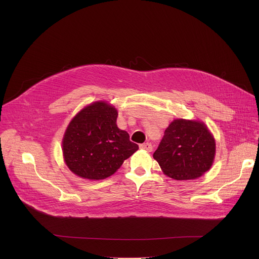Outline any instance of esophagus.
<instances>
[{"instance_id": "esophagus-1", "label": "esophagus", "mask_w": 259, "mask_h": 259, "mask_svg": "<svg viewBox=\"0 0 259 259\" xmlns=\"http://www.w3.org/2000/svg\"><path fill=\"white\" fill-rule=\"evenodd\" d=\"M139 147H140V149H142V150L147 151V152H152V151H153V145H152L151 143H149V142L140 144Z\"/></svg>"}]
</instances>
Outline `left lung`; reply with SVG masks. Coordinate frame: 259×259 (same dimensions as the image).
<instances>
[{
	"label": "left lung",
	"instance_id": "left-lung-1",
	"mask_svg": "<svg viewBox=\"0 0 259 259\" xmlns=\"http://www.w3.org/2000/svg\"><path fill=\"white\" fill-rule=\"evenodd\" d=\"M215 140L199 121L174 120L154 153L163 172L176 180L200 177L212 166Z\"/></svg>",
	"mask_w": 259,
	"mask_h": 259
}]
</instances>
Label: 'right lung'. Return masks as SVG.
Segmentation results:
<instances>
[{
	"mask_svg": "<svg viewBox=\"0 0 259 259\" xmlns=\"http://www.w3.org/2000/svg\"><path fill=\"white\" fill-rule=\"evenodd\" d=\"M118 112L103 101L94 102L71 120L62 140L65 164L87 179L113 175L132 156L138 145L117 126Z\"/></svg>",
	"mask_w": 259,
	"mask_h": 259,
	"instance_id": "obj_1",
	"label": "right lung"
}]
</instances>
